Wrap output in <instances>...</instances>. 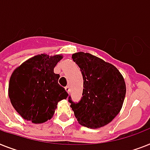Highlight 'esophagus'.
Here are the masks:
<instances>
[{
  "instance_id": "34e87169",
  "label": "esophagus",
  "mask_w": 150,
  "mask_h": 150,
  "mask_svg": "<svg viewBox=\"0 0 150 150\" xmlns=\"http://www.w3.org/2000/svg\"><path fill=\"white\" fill-rule=\"evenodd\" d=\"M65 90H66V92L69 94V92H70V87H69V86L65 87Z\"/></svg>"
}]
</instances>
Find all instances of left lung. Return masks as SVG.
<instances>
[{
  "instance_id": "obj_1",
  "label": "left lung",
  "mask_w": 150,
  "mask_h": 150,
  "mask_svg": "<svg viewBox=\"0 0 150 150\" xmlns=\"http://www.w3.org/2000/svg\"><path fill=\"white\" fill-rule=\"evenodd\" d=\"M72 59L83 77V92L79 102H69L81 126L100 128L109 124L120 112L126 96V84L114 65L89 53L78 52Z\"/></svg>"
}]
</instances>
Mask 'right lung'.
Wrapping results in <instances>:
<instances>
[{
  "label": "right lung",
  "mask_w": 150,
  "mask_h": 150,
  "mask_svg": "<svg viewBox=\"0 0 150 150\" xmlns=\"http://www.w3.org/2000/svg\"><path fill=\"white\" fill-rule=\"evenodd\" d=\"M62 55L38 54L17 68L9 81L8 95L15 110L24 119L42 123L51 119L58 102L69 96L58 84L54 68Z\"/></svg>",
  "instance_id": "1"
}]
</instances>
